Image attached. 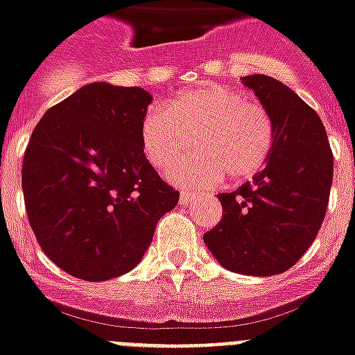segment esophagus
<instances>
[{"instance_id": "34e87169", "label": "esophagus", "mask_w": 355, "mask_h": 355, "mask_svg": "<svg viewBox=\"0 0 355 355\" xmlns=\"http://www.w3.org/2000/svg\"><path fill=\"white\" fill-rule=\"evenodd\" d=\"M193 198H195V193H191V191L180 193V204H189Z\"/></svg>"}]
</instances>
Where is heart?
I'll use <instances>...</instances> for the list:
<instances>
[{
  "label": "heart",
  "mask_w": 355,
  "mask_h": 355,
  "mask_svg": "<svg viewBox=\"0 0 355 355\" xmlns=\"http://www.w3.org/2000/svg\"><path fill=\"white\" fill-rule=\"evenodd\" d=\"M138 135L144 157L160 171L171 168L195 144L197 155L175 166L169 178L178 186L211 187L224 175L241 182L261 171L275 144V123L261 103L209 83L169 100L166 111L149 109Z\"/></svg>",
  "instance_id": "1"
}]
</instances>
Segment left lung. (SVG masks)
Returning <instances> with one entry per match:
<instances>
[{"mask_svg":"<svg viewBox=\"0 0 355 355\" xmlns=\"http://www.w3.org/2000/svg\"><path fill=\"white\" fill-rule=\"evenodd\" d=\"M275 123L268 164L250 182L218 193L223 218L204 233L220 264L244 275H277L318 237L330 198L334 155L321 118L272 76L243 78Z\"/></svg>","mask_w":355,"mask_h":355,"instance_id":"8db88e82","label":"left lung"}]
</instances>
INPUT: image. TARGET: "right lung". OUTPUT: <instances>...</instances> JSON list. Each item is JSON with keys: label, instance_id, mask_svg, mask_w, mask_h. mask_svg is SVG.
Here are the masks:
<instances>
[{"label": "right lung", "instance_id": "obj_1", "mask_svg": "<svg viewBox=\"0 0 355 355\" xmlns=\"http://www.w3.org/2000/svg\"><path fill=\"white\" fill-rule=\"evenodd\" d=\"M151 94L89 83L49 109L25 149L27 217L45 255L73 277L107 281L137 266L178 202L140 146Z\"/></svg>", "mask_w": 355, "mask_h": 355}]
</instances>
